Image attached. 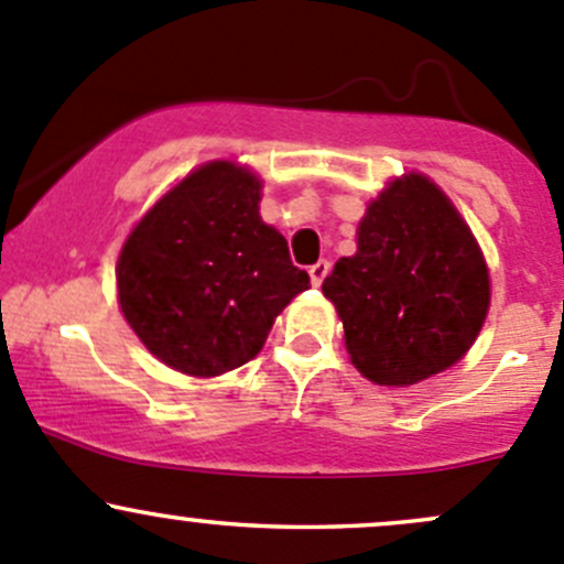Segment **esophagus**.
<instances>
[{
	"label": "esophagus",
	"mask_w": 564,
	"mask_h": 564,
	"mask_svg": "<svg viewBox=\"0 0 564 564\" xmlns=\"http://www.w3.org/2000/svg\"><path fill=\"white\" fill-rule=\"evenodd\" d=\"M327 272H329V261L327 259H318L316 264H311V270H308L311 283H314V286H322L324 278H327Z\"/></svg>",
	"instance_id": "obj_1"
}]
</instances>
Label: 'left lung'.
Masks as SVG:
<instances>
[{
	"instance_id": "obj_1",
	"label": "left lung",
	"mask_w": 564,
	"mask_h": 564,
	"mask_svg": "<svg viewBox=\"0 0 564 564\" xmlns=\"http://www.w3.org/2000/svg\"><path fill=\"white\" fill-rule=\"evenodd\" d=\"M346 349L377 384H414L458 362L488 311V270L469 226L423 174L390 182L368 207L357 253L322 283Z\"/></svg>"
}]
</instances>
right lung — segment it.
I'll list each match as a JSON object with an SVG mask.
<instances>
[{"mask_svg": "<svg viewBox=\"0 0 564 564\" xmlns=\"http://www.w3.org/2000/svg\"><path fill=\"white\" fill-rule=\"evenodd\" d=\"M259 180L229 161L187 174L124 242L119 305L141 344L191 377L253 360L275 316L311 286L259 215Z\"/></svg>", "mask_w": 564, "mask_h": 564, "instance_id": "obj_1", "label": "right lung"}]
</instances>
